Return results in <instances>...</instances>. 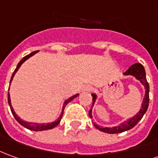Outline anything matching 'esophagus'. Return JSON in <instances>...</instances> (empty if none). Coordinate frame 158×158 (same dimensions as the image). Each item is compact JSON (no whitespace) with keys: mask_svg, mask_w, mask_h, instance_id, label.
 <instances>
[{"mask_svg":"<svg viewBox=\"0 0 158 158\" xmlns=\"http://www.w3.org/2000/svg\"><path fill=\"white\" fill-rule=\"evenodd\" d=\"M91 90H92V88H91V86H90V85H85V86L82 89L83 91H90Z\"/></svg>","mask_w":158,"mask_h":158,"instance_id":"34e87169","label":"esophagus"}]
</instances>
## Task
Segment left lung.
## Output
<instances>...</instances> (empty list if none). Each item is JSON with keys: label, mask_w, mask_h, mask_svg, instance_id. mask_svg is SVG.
Returning <instances> with one entry per match:
<instances>
[{"label": "left lung", "mask_w": 158, "mask_h": 158, "mask_svg": "<svg viewBox=\"0 0 158 158\" xmlns=\"http://www.w3.org/2000/svg\"><path fill=\"white\" fill-rule=\"evenodd\" d=\"M123 75L133 76V77H134L137 80H139L144 85V89H145V93H144V98H143V102H142V104H141L140 110H139V111L134 116L129 118L128 120L123 121V122L120 123L118 126H114V127H102V126H99L93 122V125H94L95 127L98 128V130L103 132V133H120L132 129L142 119L143 115L145 114V112L147 111V109H148L149 90H150V87H149V84L147 82V79H146L145 70H144L143 65H141L140 63L133 64V65H132L127 69V71L123 73ZM91 96H92V101H93V102H92V105H91V109L89 111V116H90V118H93L92 117V107L94 106L96 100L98 98V96L95 94V93H92Z\"/></svg>", "instance_id": "left-lung-1"}]
</instances>
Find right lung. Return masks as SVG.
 <instances>
[{"label": "right lung", "mask_w": 158, "mask_h": 158, "mask_svg": "<svg viewBox=\"0 0 158 158\" xmlns=\"http://www.w3.org/2000/svg\"><path fill=\"white\" fill-rule=\"evenodd\" d=\"M38 52V50L37 51H34V52H31L29 55H27V56H25L24 58H22V60L19 62V64L17 65V68L16 69L14 70V73H13V75L11 77V80H10V85H11V82H12V80L14 79V75H15V73H17V71L19 70V68H20V66H21L22 64L25 62V60H28L30 57H31L32 56H34L35 54H37ZM8 90H9V88H8ZM79 96V94H75L73 95V96H72L70 98L67 99L63 103V107H62V110H61V113H60V116L58 117V119L56 120V121H53L51 123H37V122H29V121H24V120H22L21 118L19 117V115H18L17 114L14 112V109H13V107H12V104H11V99H10V94L9 92L7 93V101H8V104L10 106V109H11V111H12V114H14V118L16 119V121L20 124L23 127H25V128L29 129V130H31V131H44V130H48V129H52L54 127H56V126L58 125L59 123H60V120H61V118H62V115H63V112H64V109H65V107L67 106L68 102H70L71 101H73V99L75 98H77Z\"/></svg>", "instance_id": "1"}]
</instances>
